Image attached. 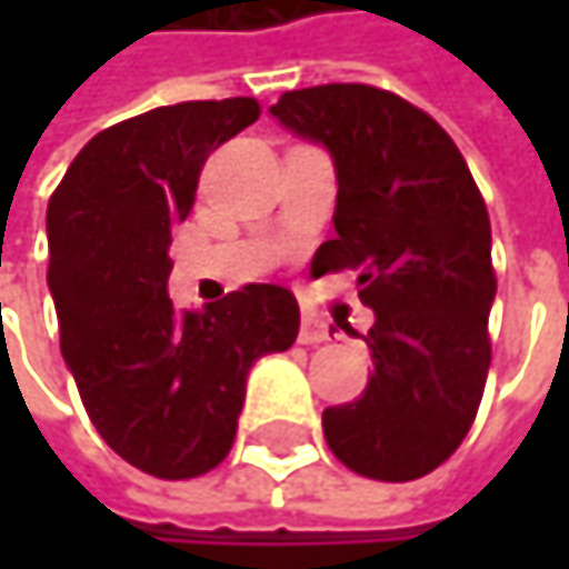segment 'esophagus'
I'll return each instance as SVG.
<instances>
[{"instance_id": "esophagus-1", "label": "esophagus", "mask_w": 569, "mask_h": 569, "mask_svg": "<svg viewBox=\"0 0 569 569\" xmlns=\"http://www.w3.org/2000/svg\"><path fill=\"white\" fill-rule=\"evenodd\" d=\"M299 342L302 346H319V342H329V326L316 316H302V326H299Z\"/></svg>"}]
</instances>
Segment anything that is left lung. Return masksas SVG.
I'll return each instance as SVG.
<instances>
[{"instance_id": "left-lung-1", "label": "left lung", "mask_w": 569, "mask_h": 569, "mask_svg": "<svg viewBox=\"0 0 569 569\" xmlns=\"http://www.w3.org/2000/svg\"><path fill=\"white\" fill-rule=\"evenodd\" d=\"M336 168V240L312 270L359 273L376 312L366 392L322 411L332 455L376 481H415L465 441L485 396L498 292L485 197L448 131L392 91L316 84L270 108Z\"/></svg>"}]
</instances>
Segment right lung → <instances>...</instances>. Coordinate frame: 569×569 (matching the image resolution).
<instances>
[{
	"label": "right lung",
	"instance_id": "obj_1",
	"mask_svg": "<svg viewBox=\"0 0 569 569\" xmlns=\"http://www.w3.org/2000/svg\"><path fill=\"white\" fill-rule=\"evenodd\" d=\"M260 118L253 98L180 101L94 134L49 200V289L61 356L98 435L144 475L217 468L260 356L299 332L296 296L250 283L203 312L168 296L171 227L213 148Z\"/></svg>",
	"mask_w": 569,
	"mask_h": 569
}]
</instances>
